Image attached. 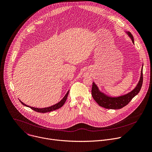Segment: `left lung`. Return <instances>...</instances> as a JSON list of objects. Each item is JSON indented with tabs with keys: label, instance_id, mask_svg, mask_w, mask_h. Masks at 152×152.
<instances>
[{
	"label": "left lung",
	"instance_id": "obj_1",
	"mask_svg": "<svg viewBox=\"0 0 152 152\" xmlns=\"http://www.w3.org/2000/svg\"><path fill=\"white\" fill-rule=\"evenodd\" d=\"M126 33L131 39L133 43L134 44V37L132 34L129 31H126ZM142 80L143 77L142 67L140 80L138 81L135 88L128 94L116 97L110 96L106 95L103 92H101L99 90L96 85L94 82H93L91 90L92 95L93 98L99 106H102L103 107L109 109H119L126 106L130 102V101L138 94L142 86Z\"/></svg>",
	"mask_w": 152,
	"mask_h": 152
}]
</instances>
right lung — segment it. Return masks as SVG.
Here are the masks:
<instances>
[{
    "instance_id": "add662e5",
    "label": "right lung",
    "mask_w": 152,
    "mask_h": 152,
    "mask_svg": "<svg viewBox=\"0 0 152 152\" xmlns=\"http://www.w3.org/2000/svg\"><path fill=\"white\" fill-rule=\"evenodd\" d=\"M69 91H67V94L65 95V96L63 97V98L60 101V102H58V103L52 106H50V107H45V108H37V107H31V106H27L26 105V104H24V103H23L21 100H20V102H21V103L26 106V107H30V109H31L32 110L37 112H39V113H46V112H51V111H53V110H56L57 109H58L59 108L61 107L65 103L67 99V96H68V94H69Z\"/></svg>"
}]
</instances>
